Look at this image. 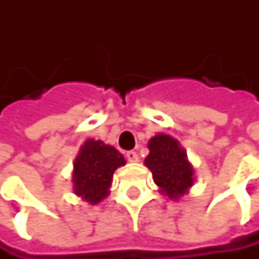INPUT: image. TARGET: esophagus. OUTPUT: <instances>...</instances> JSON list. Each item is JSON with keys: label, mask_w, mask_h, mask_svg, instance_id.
<instances>
[{"label": "esophagus", "mask_w": 259, "mask_h": 259, "mask_svg": "<svg viewBox=\"0 0 259 259\" xmlns=\"http://www.w3.org/2000/svg\"><path fill=\"white\" fill-rule=\"evenodd\" d=\"M125 158L131 161V163H137L138 161V154L137 152H134V151H128L127 154H125Z\"/></svg>", "instance_id": "obj_1"}]
</instances>
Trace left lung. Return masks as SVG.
<instances>
[{"label": "left lung", "instance_id": "obj_1", "mask_svg": "<svg viewBox=\"0 0 259 259\" xmlns=\"http://www.w3.org/2000/svg\"><path fill=\"white\" fill-rule=\"evenodd\" d=\"M149 155L144 164L151 169L158 193L171 200L188 194L194 185V166L179 140L167 134H157L147 143Z\"/></svg>", "mask_w": 259, "mask_h": 259}]
</instances>
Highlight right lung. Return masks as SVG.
Listing matches in <instances>:
<instances>
[{
	"label": "right lung",
	"mask_w": 259,
	"mask_h": 259,
	"mask_svg": "<svg viewBox=\"0 0 259 259\" xmlns=\"http://www.w3.org/2000/svg\"><path fill=\"white\" fill-rule=\"evenodd\" d=\"M124 164L125 158L113 146L85 140L73 163V193L90 205L102 202L110 193L113 172Z\"/></svg>",
	"instance_id": "right-lung-1"
}]
</instances>
